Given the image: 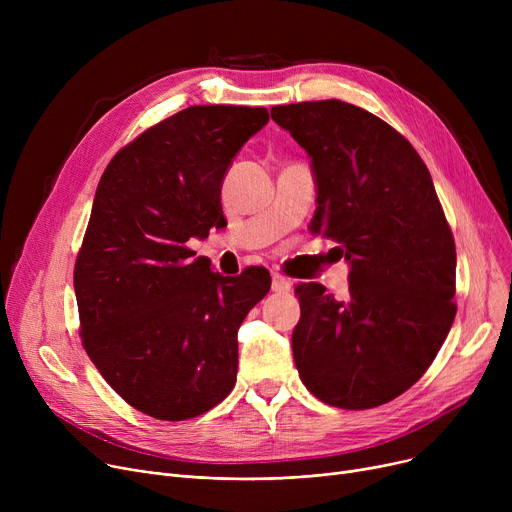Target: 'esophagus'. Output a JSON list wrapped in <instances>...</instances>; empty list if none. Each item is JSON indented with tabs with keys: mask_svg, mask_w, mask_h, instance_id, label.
<instances>
[{
	"mask_svg": "<svg viewBox=\"0 0 512 512\" xmlns=\"http://www.w3.org/2000/svg\"><path fill=\"white\" fill-rule=\"evenodd\" d=\"M292 282L282 274H272V290L274 292H290Z\"/></svg>",
	"mask_w": 512,
	"mask_h": 512,
	"instance_id": "1",
	"label": "esophagus"
}]
</instances>
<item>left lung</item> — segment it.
I'll use <instances>...</instances> for the list:
<instances>
[{"instance_id":"left-lung-1","label":"left lung","mask_w":512,"mask_h":512,"mask_svg":"<svg viewBox=\"0 0 512 512\" xmlns=\"http://www.w3.org/2000/svg\"><path fill=\"white\" fill-rule=\"evenodd\" d=\"M272 120L311 157V230L351 261L342 299L317 282L294 288V363L326 405H386L432 365L456 315V249L432 176L398 130L353 103L274 105Z\"/></svg>"}]
</instances>
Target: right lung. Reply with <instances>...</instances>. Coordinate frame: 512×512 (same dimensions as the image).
Instances as JSON below:
<instances>
[{"label": "right lung", "mask_w": 512, "mask_h": 512, "mask_svg": "<svg viewBox=\"0 0 512 512\" xmlns=\"http://www.w3.org/2000/svg\"><path fill=\"white\" fill-rule=\"evenodd\" d=\"M267 120L265 107H186L122 147L99 180L74 263L80 338L103 380L149 417H199L234 388L238 328L272 278L265 267L211 272L186 242L226 222L224 174Z\"/></svg>", "instance_id": "obj_1"}]
</instances>
